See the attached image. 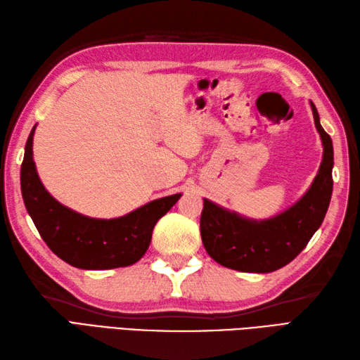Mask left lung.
<instances>
[{"label":"left lung","mask_w":360,"mask_h":360,"mask_svg":"<svg viewBox=\"0 0 360 360\" xmlns=\"http://www.w3.org/2000/svg\"><path fill=\"white\" fill-rule=\"evenodd\" d=\"M316 128L323 142V160L308 193L289 210L266 221H250L204 200L200 229L207 254L221 266L241 272L277 271L300 254L323 223L333 193L334 151L330 134L320 125L314 103Z\"/></svg>","instance_id":"left-lung-1"}]
</instances>
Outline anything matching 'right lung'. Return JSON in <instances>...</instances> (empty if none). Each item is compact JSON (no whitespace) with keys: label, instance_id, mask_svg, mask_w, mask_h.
I'll use <instances>...</instances> for the list:
<instances>
[{"label":"right lung","instance_id":"right-lung-1","mask_svg":"<svg viewBox=\"0 0 360 360\" xmlns=\"http://www.w3.org/2000/svg\"><path fill=\"white\" fill-rule=\"evenodd\" d=\"M30 131L21 164V193L38 233L63 262L80 269L102 271L134 264L147 252L153 229L181 193L160 198L125 217L96 219L65 207L46 192L32 159Z\"/></svg>","mask_w":360,"mask_h":360}]
</instances>
